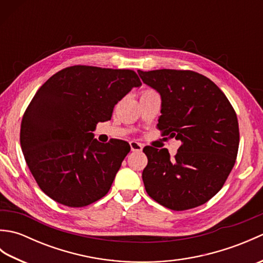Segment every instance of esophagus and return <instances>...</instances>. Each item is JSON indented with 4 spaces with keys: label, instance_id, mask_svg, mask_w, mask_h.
Here are the masks:
<instances>
[{
    "label": "esophagus",
    "instance_id": "esophagus-1",
    "mask_svg": "<svg viewBox=\"0 0 263 263\" xmlns=\"http://www.w3.org/2000/svg\"><path fill=\"white\" fill-rule=\"evenodd\" d=\"M130 147H131L132 152H141L142 148H143L142 144L137 142V141H131L130 142Z\"/></svg>",
    "mask_w": 263,
    "mask_h": 263
}]
</instances>
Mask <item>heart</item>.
Segmentation results:
<instances>
[{
	"mask_svg": "<svg viewBox=\"0 0 263 263\" xmlns=\"http://www.w3.org/2000/svg\"><path fill=\"white\" fill-rule=\"evenodd\" d=\"M144 92H152V90H146ZM144 92H143V93H144Z\"/></svg>",
	"mask_w": 263,
	"mask_h": 263,
	"instance_id": "1",
	"label": "heart"
}]
</instances>
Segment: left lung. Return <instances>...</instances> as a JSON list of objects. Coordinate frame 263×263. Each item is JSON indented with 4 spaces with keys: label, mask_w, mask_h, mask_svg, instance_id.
<instances>
[{
    "label": "left lung",
    "mask_w": 263,
    "mask_h": 263,
    "mask_svg": "<svg viewBox=\"0 0 263 263\" xmlns=\"http://www.w3.org/2000/svg\"><path fill=\"white\" fill-rule=\"evenodd\" d=\"M138 73L160 95L158 128L182 142L174 158L165 148H143L147 193L177 211L205 203L222 187L235 164L239 143L235 110L225 93L197 72L163 69Z\"/></svg>",
    "instance_id": "obj_1"
}]
</instances>
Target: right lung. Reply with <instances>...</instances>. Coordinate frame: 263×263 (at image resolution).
<instances>
[{
	"instance_id": "add662e5",
	"label": "right lung",
	"mask_w": 263,
	"mask_h": 263,
	"mask_svg": "<svg viewBox=\"0 0 263 263\" xmlns=\"http://www.w3.org/2000/svg\"><path fill=\"white\" fill-rule=\"evenodd\" d=\"M141 81L132 70L74 65L38 89L22 117L20 144L42 191L68 206H85L109 191L128 143L93 139L98 122Z\"/></svg>"
}]
</instances>
